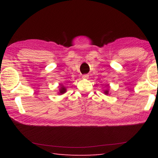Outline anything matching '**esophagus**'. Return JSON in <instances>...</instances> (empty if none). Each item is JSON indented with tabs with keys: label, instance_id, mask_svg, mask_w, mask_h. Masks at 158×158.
I'll return each instance as SVG.
<instances>
[{
	"label": "esophagus",
	"instance_id": "esophagus-1",
	"mask_svg": "<svg viewBox=\"0 0 158 158\" xmlns=\"http://www.w3.org/2000/svg\"><path fill=\"white\" fill-rule=\"evenodd\" d=\"M82 78L83 79H89V74H84V75L82 76Z\"/></svg>",
	"mask_w": 158,
	"mask_h": 158
}]
</instances>
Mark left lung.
<instances>
[{
    "instance_id": "obj_1",
    "label": "left lung",
    "mask_w": 158,
    "mask_h": 158,
    "mask_svg": "<svg viewBox=\"0 0 158 158\" xmlns=\"http://www.w3.org/2000/svg\"><path fill=\"white\" fill-rule=\"evenodd\" d=\"M104 93H105V95H108L109 94V90H105L104 91Z\"/></svg>"
}]
</instances>
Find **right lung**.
Listing matches in <instances>:
<instances>
[{"label":"right lung","instance_id":"add662e5","mask_svg":"<svg viewBox=\"0 0 158 158\" xmlns=\"http://www.w3.org/2000/svg\"><path fill=\"white\" fill-rule=\"evenodd\" d=\"M60 85L61 86H60V88L59 89V94L62 95V94H63V93H65L66 92V89H65V87L63 86V85Z\"/></svg>","mask_w":158,"mask_h":158}]
</instances>
